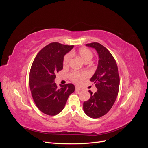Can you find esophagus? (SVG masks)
Here are the masks:
<instances>
[{
	"instance_id": "1",
	"label": "esophagus",
	"mask_w": 148,
	"mask_h": 148,
	"mask_svg": "<svg viewBox=\"0 0 148 148\" xmlns=\"http://www.w3.org/2000/svg\"><path fill=\"white\" fill-rule=\"evenodd\" d=\"M75 91H82V89H80V88H79L78 87L76 86V87H75Z\"/></svg>"
}]
</instances>
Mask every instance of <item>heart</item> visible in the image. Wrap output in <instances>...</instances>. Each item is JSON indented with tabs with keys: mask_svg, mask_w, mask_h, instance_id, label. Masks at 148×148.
Here are the masks:
<instances>
[{
	"mask_svg": "<svg viewBox=\"0 0 148 148\" xmlns=\"http://www.w3.org/2000/svg\"><path fill=\"white\" fill-rule=\"evenodd\" d=\"M73 53H76V52L74 51L71 52V53L69 52L64 56L63 59L64 65L66 66L69 64L71 58L72 57V54H73ZM78 53L84 62L88 60L90 61L93 57L92 52L89 49L85 47L80 48L78 51ZM69 77L73 82L78 83L87 77V73L85 72H72L70 74Z\"/></svg>",
	"mask_w": 148,
	"mask_h": 148,
	"instance_id": "b5f03b06",
	"label": "heart"
}]
</instances>
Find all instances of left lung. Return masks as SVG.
I'll use <instances>...</instances> for the list:
<instances>
[{
  "instance_id": "8db88e82",
  "label": "left lung",
  "mask_w": 148,
  "mask_h": 148,
  "mask_svg": "<svg viewBox=\"0 0 148 148\" xmlns=\"http://www.w3.org/2000/svg\"><path fill=\"white\" fill-rule=\"evenodd\" d=\"M86 46L96 49L99 61L90 79L97 89L94 94L89 90L91 97L84 102L83 110L88 117L97 119L106 115L113 106L118 95L120 78L117 63L108 49L98 42L86 44Z\"/></svg>"
}]
</instances>
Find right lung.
Here are the masks:
<instances>
[{
	"label": "right lung",
	"mask_w": 148,
	"mask_h": 148,
	"mask_svg": "<svg viewBox=\"0 0 148 148\" xmlns=\"http://www.w3.org/2000/svg\"><path fill=\"white\" fill-rule=\"evenodd\" d=\"M73 46L52 42L40 51L31 65L29 84L38 108L49 115H56L64 109L69 96L75 91L71 83L57 86L56 73L63 69L64 57Z\"/></svg>",
	"instance_id": "obj_1"
}]
</instances>
